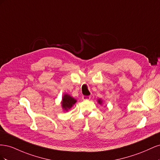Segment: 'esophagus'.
<instances>
[{"mask_svg": "<svg viewBox=\"0 0 160 160\" xmlns=\"http://www.w3.org/2000/svg\"><path fill=\"white\" fill-rule=\"evenodd\" d=\"M82 99H83V100H89L91 99V96H85V95H83V97H82Z\"/></svg>", "mask_w": 160, "mask_h": 160, "instance_id": "obj_1", "label": "esophagus"}]
</instances>
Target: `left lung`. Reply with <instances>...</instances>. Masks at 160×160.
I'll return each instance as SVG.
<instances>
[{
  "instance_id": "8db88e82",
  "label": "left lung",
  "mask_w": 160,
  "mask_h": 160,
  "mask_svg": "<svg viewBox=\"0 0 160 160\" xmlns=\"http://www.w3.org/2000/svg\"><path fill=\"white\" fill-rule=\"evenodd\" d=\"M98 102L99 104L102 105V104H103V100L101 99H98Z\"/></svg>"
}]
</instances>
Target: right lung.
I'll use <instances>...</instances> for the list:
<instances>
[{
  "mask_svg": "<svg viewBox=\"0 0 160 160\" xmlns=\"http://www.w3.org/2000/svg\"><path fill=\"white\" fill-rule=\"evenodd\" d=\"M77 100L75 98H72V97H71L69 94L65 93L63 96H62L61 102L62 109H63L64 111H67L72 107V105L75 104Z\"/></svg>",
  "mask_w": 160,
  "mask_h": 160,
  "instance_id": "right-lung-1",
  "label": "right lung"
}]
</instances>
